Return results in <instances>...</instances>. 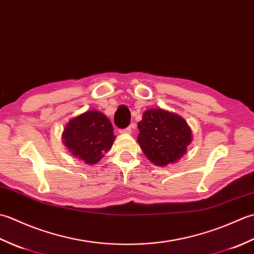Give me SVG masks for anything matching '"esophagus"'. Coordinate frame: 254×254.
I'll return each mask as SVG.
<instances>
[{
	"mask_svg": "<svg viewBox=\"0 0 254 254\" xmlns=\"http://www.w3.org/2000/svg\"><path fill=\"white\" fill-rule=\"evenodd\" d=\"M134 127H135V124L132 123V124H130V126H128L127 127L122 128V130H120V133H122V134H130V133H132Z\"/></svg>",
	"mask_w": 254,
	"mask_h": 254,
	"instance_id": "34e87169",
	"label": "esophagus"
}]
</instances>
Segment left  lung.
Wrapping results in <instances>:
<instances>
[{"instance_id": "1", "label": "left lung", "mask_w": 254, "mask_h": 254, "mask_svg": "<svg viewBox=\"0 0 254 254\" xmlns=\"http://www.w3.org/2000/svg\"><path fill=\"white\" fill-rule=\"evenodd\" d=\"M137 142L153 164L175 163L186 153L192 141V132L179 116L163 109H149L138 122Z\"/></svg>"}]
</instances>
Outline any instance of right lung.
Returning <instances> with one entry per match:
<instances>
[{"label": "right lung", "mask_w": 254, "mask_h": 254, "mask_svg": "<svg viewBox=\"0 0 254 254\" xmlns=\"http://www.w3.org/2000/svg\"><path fill=\"white\" fill-rule=\"evenodd\" d=\"M109 119L90 110L69 121L63 132V141L71 153L86 164L94 165L104 157L115 141Z\"/></svg>", "instance_id": "add662e5"}]
</instances>
